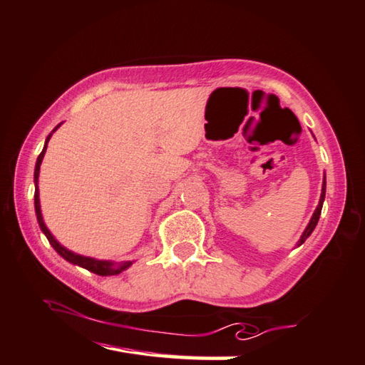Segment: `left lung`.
I'll list each match as a JSON object with an SVG mask.
<instances>
[{"label":"left lung","mask_w":365,"mask_h":365,"mask_svg":"<svg viewBox=\"0 0 365 365\" xmlns=\"http://www.w3.org/2000/svg\"><path fill=\"white\" fill-rule=\"evenodd\" d=\"M324 200H326V174H324V180H322V190H321V197H319V204H317V207L314 210L313 217H311L309 223L307 225V228H304V231L300 236V240H298L297 242V247H300L302 244L308 240V237L311 236V233H313L317 222H319V217H321V210H322V204H324Z\"/></svg>","instance_id":"1"}]
</instances>
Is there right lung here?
<instances>
[{"instance_id":"1","label":"right lung","mask_w":365,"mask_h":365,"mask_svg":"<svg viewBox=\"0 0 365 365\" xmlns=\"http://www.w3.org/2000/svg\"><path fill=\"white\" fill-rule=\"evenodd\" d=\"M62 123L56 125L54 130L51 132V134L46 137V142H44V147H43V151L39 153L38 160H36V164H35V212H36V218H38V225L39 228H41V231L44 233V236L48 237V241L52 247H54V250L57 252L58 255H61L62 258H65V260L73 263V264H78V267H81L84 269L91 271V273H96L98 276H115V274H119L123 273L124 269H128L132 262H113V260H97V258H92V257H84V255H79V254H75V252L68 250L67 247H63L61 242H58L54 235L51 233L49 228L46 227V223L43 220V214H41V204H39V190H38V177H39V168H41V163H43V158H44V153H46V148H48V143L51 140V137L54 132L61 128Z\"/></svg>"}]
</instances>
